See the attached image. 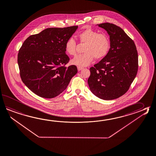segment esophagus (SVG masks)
<instances>
[{
  "instance_id": "34e87169",
  "label": "esophagus",
  "mask_w": 156,
  "mask_h": 156,
  "mask_svg": "<svg viewBox=\"0 0 156 156\" xmlns=\"http://www.w3.org/2000/svg\"><path fill=\"white\" fill-rule=\"evenodd\" d=\"M77 68H78V70H79V71L83 69V67H80V66H78Z\"/></svg>"
}]
</instances>
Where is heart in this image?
Segmentation results:
<instances>
[{"mask_svg":"<svg viewBox=\"0 0 156 156\" xmlns=\"http://www.w3.org/2000/svg\"><path fill=\"white\" fill-rule=\"evenodd\" d=\"M81 43H86L84 53L74 58L71 63L80 67H86L91 63L95 57L100 59L105 57L110 49L109 38L105 34L99 33L92 29L88 28L78 34ZM65 51L67 54L74 56L76 53V43L73 38L68 39L65 44Z\"/></svg>","mask_w":156,"mask_h":156,"instance_id":"obj_1","label":"heart"}]
</instances>
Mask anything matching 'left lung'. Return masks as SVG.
<instances>
[{"instance_id": "1", "label": "left lung", "mask_w": 156, "mask_h": 156, "mask_svg": "<svg viewBox=\"0 0 156 156\" xmlns=\"http://www.w3.org/2000/svg\"><path fill=\"white\" fill-rule=\"evenodd\" d=\"M109 35L107 55L90 68L88 80L90 91L99 98L112 100L127 92L138 71V53L134 41L113 24H97Z\"/></svg>"}]
</instances>
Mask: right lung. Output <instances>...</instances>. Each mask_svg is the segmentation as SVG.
<instances>
[{"label": "right lung", "instance_id": "obj_1", "mask_svg": "<svg viewBox=\"0 0 156 156\" xmlns=\"http://www.w3.org/2000/svg\"><path fill=\"white\" fill-rule=\"evenodd\" d=\"M78 29L49 28L30 35L24 41L18 55L23 82L35 94L53 98L66 89L76 74V66H64L69 58L65 44Z\"/></svg>", "mask_w": 156, "mask_h": 156}]
</instances>
